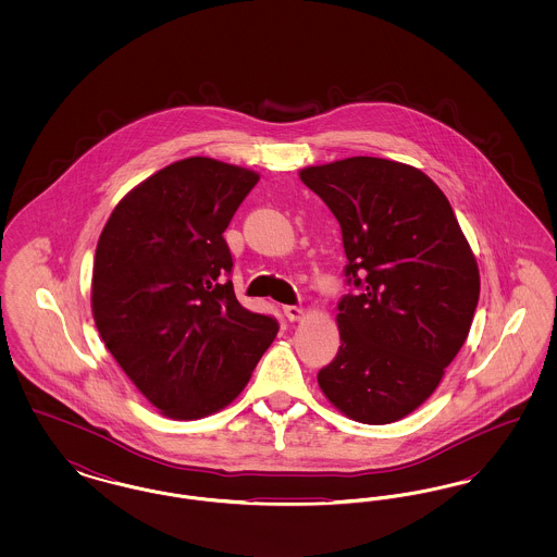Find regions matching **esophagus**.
Instances as JSON below:
<instances>
[{
    "instance_id": "esophagus-1",
    "label": "esophagus",
    "mask_w": 557,
    "mask_h": 557,
    "mask_svg": "<svg viewBox=\"0 0 557 557\" xmlns=\"http://www.w3.org/2000/svg\"><path fill=\"white\" fill-rule=\"evenodd\" d=\"M284 315L290 319V321H300V319L305 318V311L300 307H296V305H286L284 307Z\"/></svg>"
}]
</instances>
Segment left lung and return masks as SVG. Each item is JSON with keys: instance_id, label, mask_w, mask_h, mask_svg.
Wrapping results in <instances>:
<instances>
[{"instance_id": "1", "label": "left lung", "mask_w": 557, "mask_h": 557, "mask_svg": "<svg viewBox=\"0 0 557 557\" xmlns=\"http://www.w3.org/2000/svg\"><path fill=\"white\" fill-rule=\"evenodd\" d=\"M343 230L346 282L341 348L319 388L346 418L391 424L441 384L466 343L480 273L447 196L395 160L352 157L300 173Z\"/></svg>"}]
</instances>
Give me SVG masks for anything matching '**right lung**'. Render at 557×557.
Segmentation results:
<instances>
[{"label": "right lung", "mask_w": 557, "mask_h": 557, "mask_svg": "<svg viewBox=\"0 0 557 557\" xmlns=\"http://www.w3.org/2000/svg\"><path fill=\"white\" fill-rule=\"evenodd\" d=\"M259 173L177 160L114 207L98 239L91 311L110 355L162 416L200 420L248 384L277 321L244 309L223 232Z\"/></svg>", "instance_id": "right-lung-1"}]
</instances>
